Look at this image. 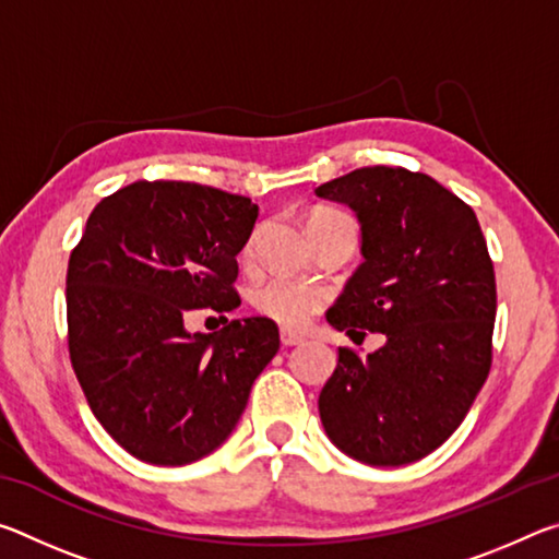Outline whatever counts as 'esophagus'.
<instances>
[{
	"label": "esophagus",
	"instance_id": "1",
	"mask_svg": "<svg viewBox=\"0 0 559 559\" xmlns=\"http://www.w3.org/2000/svg\"><path fill=\"white\" fill-rule=\"evenodd\" d=\"M302 340H306V337H302V335H298V333H293V330H286V328H283V330H281V343H283V345H286V347H293V345H300V343H302Z\"/></svg>",
	"mask_w": 559,
	"mask_h": 559
}]
</instances>
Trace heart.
Segmentation results:
<instances>
[{
  "label": "heart",
  "instance_id": "obj_1",
  "mask_svg": "<svg viewBox=\"0 0 559 559\" xmlns=\"http://www.w3.org/2000/svg\"><path fill=\"white\" fill-rule=\"evenodd\" d=\"M320 222H353L347 214L337 210H318L310 214L308 226ZM253 308L261 316L276 320L278 325L300 330L308 325V320L313 318L320 308H323V290L308 281L288 278V276H273L261 281L253 288Z\"/></svg>",
  "mask_w": 559,
  "mask_h": 559
}]
</instances>
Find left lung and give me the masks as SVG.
<instances>
[{
    "instance_id": "obj_1",
    "label": "left lung",
    "mask_w": 559,
    "mask_h": 559,
    "mask_svg": "<svg viewBox=\"0 0 559 559\" xmlns=\"http://www.w3.org/2000/svg\"><path fill=\"white\" fill-rule=\"evenodd\" d=\"M316 194L347 204L362 231L365 261L328 323L349 337L357 328L386 337L365 359L337 349L320 421L347 456L404 466L459 429L490 372L493 261L471 206L429 175L359 167Z\"/></svg>"
}]
</instances>
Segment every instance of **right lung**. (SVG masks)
Returning <instances> with one entry per match:
<instances>
[{"label":"right lung","mask_w":559,"mask_h":559,"mask_svg":"<svg viewBox=\"0 0 559 559\" xmlns=\"http://www.w3.org/2000/svg\"><path fill=\"white\" fill-rule=\"evenodd\" d=\"M249 197L194 182H132L96 204L66 273L73 372L91 412L132 456L200 461L229 439L251 384L278 353L269 318L189 333L197 308L229 313Z\"/></svg>","instance_id":"obj_1"}]
</instances>
